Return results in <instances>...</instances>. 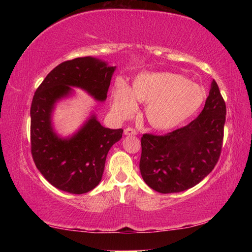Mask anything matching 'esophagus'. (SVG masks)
Returning a JSON list of instances; mask_svg holds the SVG:
<instances>
[{
	"label": "esophagus",
	"mask_w": 252,
	"mask_h": 252,
	"mask_svg": "<svg viewBox=\"0 0 252 252\" xmlns=\"http://www.w3.org/2000/svg\"><path fill=\"white\" fill-rule=\"evenodd\" d=\"M125 134L126 135H136L138 134V132H136L134 129H132V127H126L125 130Z\"/></svg>",
	"instance_id": "esophagus-1"
}]
</instances>
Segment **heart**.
Returning a JSON list of instances; mask_svg holds the SVG:
<instances>
[{
    "label": "heart",
    "instance_id": "obj_1",
    "mask_svg": "<svg viewBox=\"0 0 252 252\" xmlns=\"http://www.w3.org/2000/svg\"><path fill=\"white\" fill-rule=\"evenodd\" d=\"M204 89L173 72H155L136 76L132 88L119 82L113 91L112 111L126 119L136 110V102L147 103L146 118L158 130H169L185 122L201 108Z\"/></svg>",
    "mask_w": 252,
    "mask_h": 252
}]
</instances>
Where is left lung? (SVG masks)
Here are the masks:
<instances>
[{
	"label": "left lung",
	"mask_w": 252,
	"mask_h": 252,
	"mask_svg": "<svg viewBox=\"0 0 252 252\" xmlns=\"http://www.w3.org/2000/svg\"><path fill=\"white\" fill-rule=\"evenodd\" d=\"M225 103L212 80L206 104L189 125L164 135L143 134L140 172L160 193L181 192L202 181L219 160Z\"/></svg>",
	"instance_id": "8db88e82"
}]
</instances>
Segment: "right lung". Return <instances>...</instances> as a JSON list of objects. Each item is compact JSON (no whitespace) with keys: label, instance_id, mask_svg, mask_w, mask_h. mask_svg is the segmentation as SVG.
<instances>
[{"label":"right lung","instance_id":"right-lung-1","mask_svg":"<svg viewBox=\"0 0 252 252\" xmlns=\"http://www.w3.org/2000/svg\"><path fill=\"white\" fill-rule=\"evenodd\" d=\"M116 66L96 58H76L50 72L34 93L31 105V152L36 168L59 190L73 194L87 193L99 185L105 159L122 129L101 126L92 113L80 129L63 138L55 132L52 114L59 101L79 88L93 99L106 100Z\"/></svg>","mask_w":252,"mask_h":252}]
</instances>
